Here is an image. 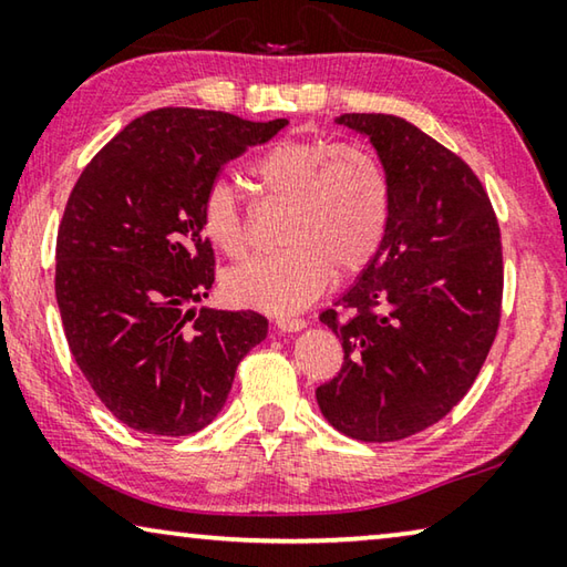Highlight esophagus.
Listing matches in <instances>:
<instances>
[{"label": "esophagus", "mask_w": 567, "mask_h": 567, "mask_svg": "<svg viewBox=\"0 0 567 567\" xmlns=\"http://www.w3.org/2000/svg\"><path fill=\"white\" fill-rule=\"evenodd\" d=\"M275 324L280 332H300L307 328V322L302 318H277Z\"/></svg>", "instance_id": "34e87169"}]
</instances>
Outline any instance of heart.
I'll list each match as a JSON object with an SVG mask.
<instances>
[{"mask_svg": "<svg viewBox=\"0 0 567 567\" xmlns=\"http://www.w3.org/2000/svg\"><path fill=\"white\" fill-rule=\"evenodd\" d=\"M252 175L272 199L290 203L280 252L260 255L225 275L239 307L287 315L318 297L330 275L362 272L385 243L392 192L368 150L324 137H287L255 159ZM209 245L239 260L249 247L243 199L233 182H209L199 209Z\"/></svg>", "mask_w": 567, "mask_h": 567, "instance_id": "1", "label": "heart"}]
</instances>
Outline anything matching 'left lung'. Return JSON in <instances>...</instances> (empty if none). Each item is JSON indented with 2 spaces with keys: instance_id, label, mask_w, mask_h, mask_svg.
<instances>
[{
  "instance_id": "1",
  "label": "left lung",
  "mask_w": 567,
  "mask_h": 567,
  "mask_svg": "<svg viewBox=\"0 0 567 567\" xmlns=\"http://www.w3.org/2000/svg\"><path fill=\"white\" fill-rule=\"evenodd\" d=\"M390 179L385 243L334 310L342 370L315 395L334 430L395 443L443 420L473 388L503 305L491 197L455 152L395 114H340Z\"/></svg>"
}]
</instances>
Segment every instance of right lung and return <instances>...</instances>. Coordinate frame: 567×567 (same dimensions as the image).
Instances as JSON below:
<instances>
[{
    "mask_svg": "<svg viewBox=\"0 0 567 567\" xmlns=\"http://www.w3.org/2000/svg\"><path fill=\"white\" fill-rule=\"evenodd\" d=\"M285 124L162 107L132 120L76 179L56 233V305L74 362L127 427L203 430L239 360L267 338L260 312L195 310L215 282L199 209L227 162Z\"/></svg>",
    "mask_w": 567,
    "mask_h": 567,
    "instance_id": "1",
    "label": "right lung"
}]
</instances>
